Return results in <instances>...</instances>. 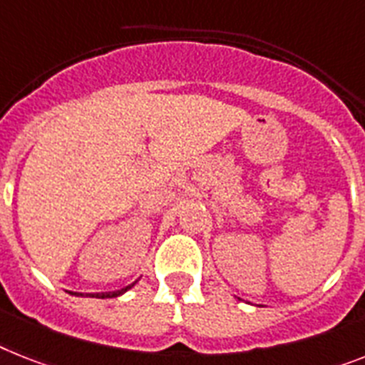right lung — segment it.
<instances>
[{
    "label": "right lung",
    "mask_w": 365,
    "mask_h": 365,
    "mask_svg": "<svg viewBox=\"0 0 365 365\" xmlns=\"http://www.w3.org/2000/svg\"><path fill=\"white\" fill-rule=\"evenodd\" d=\"M135 284H138V279H135L134 284H130V285H126V287L119 289V291H110V293H89V294H87V297H91V298H115V297H121L123 293H126V291L134 287ZM78 297H83V294H78Z\"/></svg>",
    "instance_id": "right-lung-1"
}]
</instances>
